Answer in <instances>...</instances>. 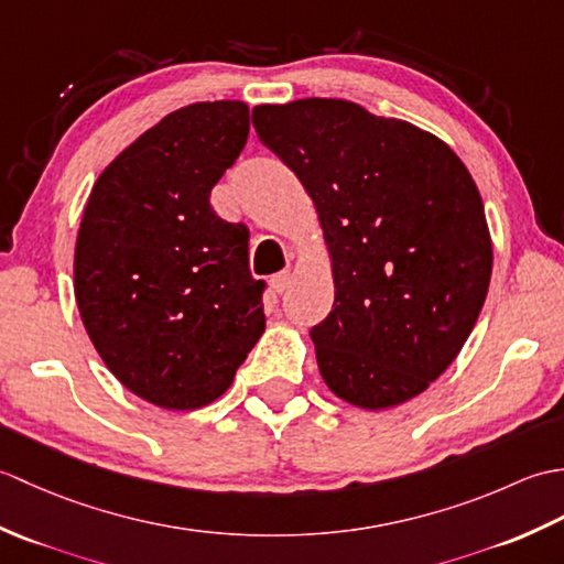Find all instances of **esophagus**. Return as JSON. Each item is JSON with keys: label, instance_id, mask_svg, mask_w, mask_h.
Listing matches in <instances>:
<instances>
[{"label": "esophagus", "instance_id": "34e87169", "mask_svg": "<svg viewBox=\"0 0 564 564\" xmlns=\"http://www.w3.org/2000/svg\"><path fill=\"white\" fill-rule=\"evenodd\" d=\"M291 281H293V273L291 271H279L275 275H271V289L275 293H283V291H289Z\"/></svg>", "mask_w": 564, "mask_h": 564}]
</instances>
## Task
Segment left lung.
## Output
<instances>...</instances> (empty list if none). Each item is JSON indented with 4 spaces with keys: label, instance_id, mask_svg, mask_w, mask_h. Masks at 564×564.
Listing matches in <instances>:
<instances>
[{
    "label": "left lung",
    "instance_id": "left-lung-1",
    "mask_svg": "<svg viewBox=\"0 0 564 564\" xmlns=\"http://www.w3.org/2000/svg\"><path fill=\"white\" fill-rule=\"evenodd\" d=\"M259 140L313 198L332 254V313L310 329L337 398L388 410L429 388L470 337L492 239L446 142L344 99L263 104Z\"/></svg>",
    "mask_w": 564,
    "mask_h": 564
}]
</instances>
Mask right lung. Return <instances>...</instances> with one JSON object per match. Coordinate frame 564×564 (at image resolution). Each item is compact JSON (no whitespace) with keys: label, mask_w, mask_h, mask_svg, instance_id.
<instances>
[{"label":"right lung","mask_w":564,"mask_h":564,"mask_svg":"<svg viewBox=\"0 0 564 564\" xmlns=\"http://www.w3.org/2000/svg\"><path fill=\"white\" fill-rule=\"evenodd\" d=\"M247 135L242 101L184 106L106 166L82 215L84 329L111 373L164 410L218 400L267 327L247 225L210 206Z\"/></svg>","instance_id":"1"}]
</instances>
